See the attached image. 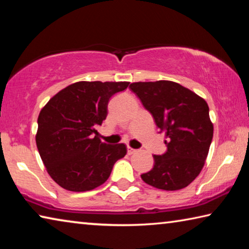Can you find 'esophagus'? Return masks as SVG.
Returning <instances> with one entry per match:
<instances>
[{"mask_svg":"<svg viewBox=\"0 0 249 249\" xmlns=\"http://www.w3.org/2000/svg\"><path fill=\"white\" fill-rule=\"evenodd\" d=\"M136 149H134V148H132V147H127V154L128 155H132V154H134V153H136Z\"/></svg>","mask_w":249,"mask_h":249,"instance_id":"34e87169","label":"esophagus"}]
</instances>
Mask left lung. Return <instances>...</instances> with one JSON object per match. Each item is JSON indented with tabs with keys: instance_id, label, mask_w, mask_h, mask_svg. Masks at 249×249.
Masks as SVG:
<instances>
[{
	"instance_id": "8db88e82",
	"label": "left lung",
	"mask_w": 249,
	"mask_h": 249,
	"mask_svg": "<svg viewBox=\"0 0 249 249\" xmlns=\"http://www.w3.org/2000/svg\"><path fill=\"white\" fill-rule=\"evenodd\" d=\"M129 89L167 137V151L154 155L153 169L142 179L161 190L185 188L201 172L213 138L208 103L181 84L166 80L134 82Z\"/></svg>"
}]
</instances>
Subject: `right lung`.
<instances>
[{"mask_svg":"<svg viewBox=\"0 0 249 249\" xmlns=\"http://www.w3.org/2000/svg\"><path fill=\"white\" fill-rule=\"evenodd\" d=\"M129 82L80 81L59 91L41 108L36 145L49 176L69 191H90L103 184L124 144L101 142L96 126L107 119L112 95Z\"/></svg>","mask_w":249,"mask_h":249,"instance_id":"obj_1","label":"right lung"}]
</instances>
